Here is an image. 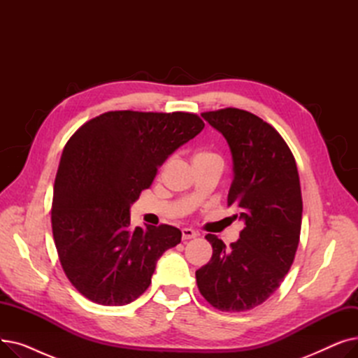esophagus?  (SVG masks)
Instances as JSON below:
<instances>
[{
	"mask_svg": "<svg viewBox=\"0 0 358 358\" xmlns=\"http://www.w3.org/2000/svg\"><path fill=\"white\" fill-rule=\"evenodd\" d=\"M181 234H182V239H184V241L193 239V238H196V236L199 235L196 231H193V229H190V228H184V229L181 231Z\"/></svg>",
	"mask_w": 358,
	"mask_h": 358,
	"instance_id": "1",
	"label": "esophagus"
}]
</instances>
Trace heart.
I'll list each match as a JSON object with an SVG mask.
<instances>
[{
  "label": "heart",
  "mask_w": 358,
  "mask_h": 358,
  "mask_svg": "<svg viewBox=\"0 0 358 358\" xmlns=\"http://www.w3.org/2000/svg\"><path fill=\"white\" fill-rule=\"evenodd\" d=\"M208 155H212V154H209V152H197L194 158H197V157H208Z\"/></svg>",
  "instance_id": "b5f03b06"
}]
</instances>
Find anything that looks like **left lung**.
<instances>
[{"label":"left lung","instance_id":"1","mask_svg":"<svg viewBox=\"0 0 358 358\" xmlns=\"http://www.w3.org/2000/svg\"><path fill=\"white\" fill-rule=\"evenodd\" d=\"M228 141L234 180L228 206L245 222L227 247L208 234L213 255L196 271L197 287L222 312L264 303L290 270L302 228V192L290 148L278 131L250 111L227 107L201 113Z\"/></svg>","mask_w":358,"mask_h":358}]
</instances>
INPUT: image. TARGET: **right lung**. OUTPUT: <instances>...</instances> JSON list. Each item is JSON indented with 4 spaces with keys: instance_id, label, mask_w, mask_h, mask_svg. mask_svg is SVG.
Segmentation results:
<instances>
[{
    "instance_id": "right-lung-1",
    "label": "right lung",
    "mask_w": 358,
    "mask_h": 358,
    "mask_svg": "<svg viewBox=\"0 0 358 358\" xmlns=\"http://www.w3.org/2000/svg\"><path fill=\"white\" fill-rule=\"evenodd\" d=\"M203 127L194 113L116 110L88 120L66 142L52 232L68 280L91 302H134L149 287L158 258L181 242L169 224L131 229L129 210L158 166Z\"/></svg>"
}]
</instances>
